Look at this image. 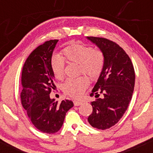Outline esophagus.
<instances>
[{"label":"esophagus","mask_w":153,"mask_h":153,"mask_svg":"<svg viewBox=\"0 0 153 153\" xmlns=\"http://www.w3.org/2000/svg\"><path fill=\"white\" fill-rule=\"evenodd\" d=\"M73 103H74L75 106H80V105L82 104L81 101H74V102Z\"/></svg>","instance_id":"obj_1"}]
</instances>
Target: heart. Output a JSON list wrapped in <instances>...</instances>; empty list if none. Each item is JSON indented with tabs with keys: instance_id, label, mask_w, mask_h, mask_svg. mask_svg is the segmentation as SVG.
Wrapping results in <instances>:
<instances>
[{
	"instance_id": "b5f03b06",
	"label": "heart",
	"mask_w": 153,
	"mask_h": 153,
	"mask_svg": "<svg viewBox=\"0 0 153 153\" xmlns=\"http://www.w3.org/2000/svg\"><path fill=\"white\" fill-rule=\"evenodd\" d=\"M62 54L68 62L79 65L80 73L87 74L91 78H96L101 73L104 64V57L101 51L92 49L82 44H75L65 47ZM51 67L57 79L64 77L65 59L58 54H54L51 58ZM88 84L85 76L70 78L63 84V91L66 94L74 98H80L83 94Z\"/></svg>"
}]
</instances>
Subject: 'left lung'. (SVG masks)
Here are the masks:
<instances>
[{
    "label": "left lung",
    "instance_id": "obj_1",
    "mask_svg": "<svg viewBox=\"0 0 153 153\" xmlns=\"http://www.w3.org/2000/svg\"><path fill=\"white\" fill-rule=\"evenodd\" d=\"M101 50L104 64L92 94L98 98L91 102L92 114L89 124L98 129H108L120 120L132 98L135 83L134 67L128 54L121 47L104 38L87 36Z\"/></svg>",
    "mask_w": 153,
    "mask_h": 153
}]
</instances>
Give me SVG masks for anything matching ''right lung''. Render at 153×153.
<instances>
[{
	"instance_id": "obj_1",
	"label": "right lung",
	"mask_w": 153,
	"mask_h": 153,
	"mask_svg": "<svg viewBox=\"0 0 153 153\" xmlns=\"http://www.w3.org/2000/svg\"><path fill=\"white\" fill-rule=\"evenodd\" d=\"M59 40H50L36 47L26 59L22 70V104L34 126L47 134H54L62 127L73 101L60 103L51 99L54 75L51 58Z\"/></svg>"
}]
</instances>
